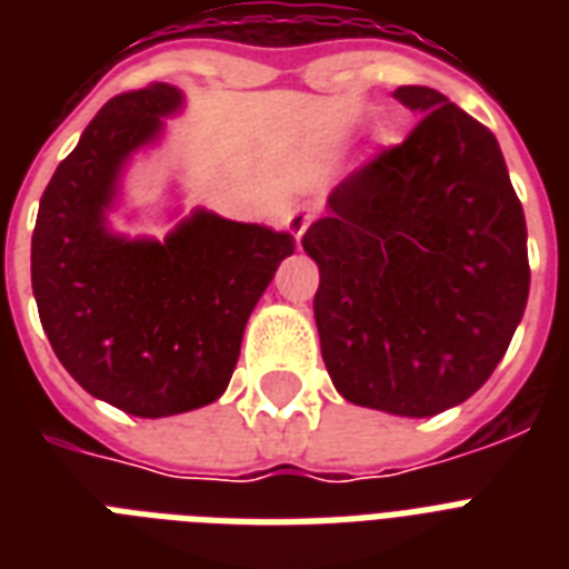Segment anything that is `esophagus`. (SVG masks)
Returning a JSON list of instances; mask_svg holds the SVG:
<instances>
[{
    "mask_svg": "<svg viewBox=\"0 0 569 569\" xmlns=\"http://www.w3.org/2000/svg\"><path fill=\"white\" fill-rule=\"evenodd\" d=\"M316 221V206H298V209H292L289 212V218H286V227H289V232H292L295 239L301 241V236L307 232V227Z\"/></svg>",
    "mask_w": 569,
    "mask_h": 569,
    "instance_id": "34e87169",
    "label": "esophagus"
}]
</instances>
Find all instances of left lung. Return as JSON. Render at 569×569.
<instances>
[{
  "mask_svg": "<svg viewBox=\"0 0 569 569\" xmlns=\"http://www.w3.org/2000/svg\"><path fill=\"white\" fill-rule=\"evenodd\" d=\"M396 100L419 114L410 136L348 173L301 244L339 396L433 416L485 387L511 346L529 301L526 218L485 123L422 84Z\"/></svg>",
  "mask_w": 569,
  "mask_h": 569,
  "instance_id": "1",
  "label": "left lung"
}]
</instances>
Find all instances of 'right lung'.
<instances>
[{
	"label": "right lung",
	"instance_id": "add662e5",
	"mask_svg": "<svg viewBox=\"0 0 569 569\" xmlns=\"http://www.w3.org/2000/svg\"><path fill=\"white\" fill-rule=\"evenodd\" d=\"M177 106L162 82L106 102L52 173L31 232V289L56 357L93 398L144 419L221 396L250 310L295 250L289 232L209 212L162 244L106 232L120 164Z\"/></svg>",
	"mask_w": 569,
	"mask_h": 569
}]
</instances>
